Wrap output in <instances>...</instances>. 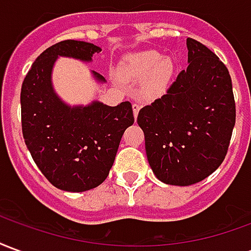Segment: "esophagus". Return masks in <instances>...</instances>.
I'll return each instance as SVG.
<instances>
[{
	"label": "esophagus",
	"mask_w": 251,
	"mask_h": 251,
	"mask_svg": "<svg viewBox=\"0 0 251 251\" xmlns=\"http://www.w3.org/2000/svg\"><path fill=\"white\" fill-rule=\"evenodd\" d=\"M141 109V106L138 103H133V114H134V118H137V115H138V111Z\"/></svg>",
	"instance_id": "obj_1"
}]
</instances>
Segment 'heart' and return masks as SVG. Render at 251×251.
Listing matches in <instances>:
<instances>
[{"label":"heart","mask_w":251,"mask_h":251,"mask_svg":"<svg viewBox=\"0 0 251 251\" xmlns=\"http://www.w3.org/2000/svg\"><path fill=\"white\" fill-rule=\"evenodd\" d=\"M174 72V64L169 59H163L157 52H141L131 55L118 68V74L127 82L144 83L142 91L149 98H156L164 93Z\"/></svg>","instance_id":"heart-1"}]
</instances>
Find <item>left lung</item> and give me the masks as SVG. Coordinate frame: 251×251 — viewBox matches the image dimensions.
I'll return each instance as SVG.
<instances>
[{
	"mask_svg": "<svg viewBox=\"0 0 251 251\" xmlns=\"http://www.w3.org/2000/svg\"><path fill=\"white\" fill-rule=\"evenodd\" d=\"M187 70L137 118L153 174L165 184L180 187L199 183L218 169L235 125L226 66L194 39H187Z\"/></svg>",
	"mask_w": 251,
	"mask_h": 251,
	"instance_id": "left-lung-1",
	"label": "left lung"
}]
</instances>
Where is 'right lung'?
I'll use <instances>...</instances> for the list:
<instances>
[{
  "mask_svg": "<svg viewBox=\"0 0 251 251\" xmlns=\"http://www.w3.org/2000/svg\"><path fill=\"white\" fill-rule=\"evenodd\" d=\"M98 46L64 40L47 48L26 74L21 87V125L28 151L41 174L56 188L84 192L102 184L133 125L130 102L107 106L99 100L70 106L55 91L52 71L57 57L91 63ZM98 83L104 77L91 71Z\"/></svg>",
  "mask_w": 251,
  "mask_h": 251,
  "instance_id": "add662e5",
  "label": "right lung"
}]
</instances>
